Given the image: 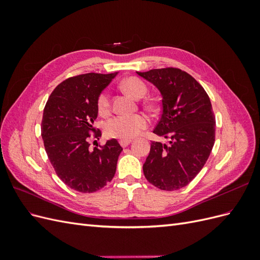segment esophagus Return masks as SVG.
Wrapping results in <instances>:
<instances>
[{
    "label": "esophagus",
    "instance_id": "esophagus-1",
    "mask_svg": "<svg viewBox=\"0 0 260 260\" xmlns=\"http://www.w3.org/2000/svg\"><path fill=\"white\" fill-rule=\"evenodd\" d=\"M130 143H131V140H120V141H119V144H120L122 147L128 146Z\"/></svg>",
    "mask_w": 260,
    "mask_h": 260
}]
</instances>
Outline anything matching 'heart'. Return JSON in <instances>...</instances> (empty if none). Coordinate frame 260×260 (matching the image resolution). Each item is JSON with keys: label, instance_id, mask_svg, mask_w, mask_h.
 I'll return each mask as SVG.
<instances>
[{"label": "heart", "instance_id": "heart-1", "mask_svg": "<svg viewBox=\"0 0 260 260\" xmlns=\"http://www.w3.org/2000/svg\"><path fill=\"white\" fill-rule=\"evenodd\" d=\"M120 88L130 95L137 99L143 98L147 92L146 83L138 77H128L120 82ZM152 106V103H148ZM96 108L100 115L106 116L111 112V98L106 91L101 92L96 100ZM148 117L144 114H135L130 116H116L105 123V133L109 138L130 140L139 136L147 128Z\"/></svg>", "mask_w": 260, "mask_h": 260}]
</instances>
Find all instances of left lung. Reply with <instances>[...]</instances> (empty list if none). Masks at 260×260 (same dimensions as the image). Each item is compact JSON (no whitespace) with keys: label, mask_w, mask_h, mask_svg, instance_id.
Masks as SVG:
<instances>
[{"label":"left lung","mask_w":260,"mask_h":260,"mask_svg":"<svg viewBox=\"0 0 260 260\" xmlns=\"http://www.w3.org/2000/svg\"><path fill=\"white\" fill-rule=\"evenodd\" d=\"M161 93L162 112L153 132L169 144L151 143L143 172L162 191L186 186L206 164L215 143L216 118L208 94L194 78L179 68L139 73Z\"/></svg>","instance_id":"left-lung-1"}]
</instances>
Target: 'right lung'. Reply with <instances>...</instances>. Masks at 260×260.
<instances>
[{"mask_svg": "<svg viewBox=\"0 0 260 260\" xmlns=\"http://www.w3.org/2000/svg\"><path fill=\"white\" fill-rule=\"evenodd\" d=\"M114 74H83L60 82L46 102L41 136L52 166L67 186L81 193L101 190L115 176L122 147L116 139L90 147L91 133L98 117L99 94L111 83Z\"/></svg>", "mask_w": 260, "mask_h": 260, "instance_id": "add662e5", "label": "right lung"}]
</instances>
